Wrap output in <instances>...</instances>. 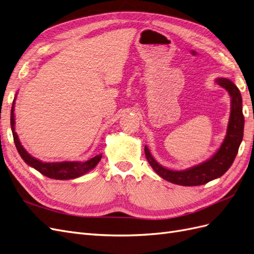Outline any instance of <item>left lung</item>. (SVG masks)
Listing matches in <instances>:
<instances>
[{
    "label": "left lung",
    "instance_id": "left-lung-1",
    "mask_svg": "<svg viewBox=\"0 0 254 254\" xmlns=\"http://www.w3.org/2000/svg\"><path fill=\"white\" fill-rule=\"evenodd\" d=\"M216 82L220 87L226 89L231 97V112H230L227 134L224 142L209 160L183 171L168 170L159 164L151 156L147 146H145V156L148 163L152 170L164 180L183 187L202 186L219 178L231 167L244 136L245 120L243 101L240 90L231 80L228 78H217Z\"/></svg>",
    "mask_w": 254,
    "mask_h": 254
}]
</instances>
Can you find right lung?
Here are the masks:
<instances>
[{"label": "right lung", "mask_w": 254, "mask_h": 254, "mask_svg": "<svg viewBox=\"0 0 254 254\" xmlns=\"http://www.w3.org/2000/svg\"><path fill=\"white\" fill-rule=\"evenodd\" d=\"M14 101H16V97L13 99L11 113H10L11 131L13 135V141H14V144H16L19 155L23 160H24V162L27 165L34 167L35 170H37L42 175L49 177L51 179L68 180V179L78 178V177L87 174L88 172L93 170V168L98 164V162L102 159V155H97L93 158L89 159L88 161H84V162H80V161H64V162H51V163L42 162V161L34 158L33 156H30L20 143L18 134L16 132V130H14V113H13Z\"/></svg>", "instance_id": "right-lung-1"}]
</instances>
